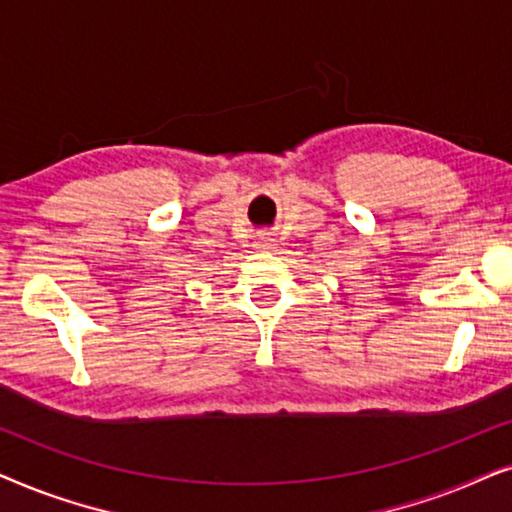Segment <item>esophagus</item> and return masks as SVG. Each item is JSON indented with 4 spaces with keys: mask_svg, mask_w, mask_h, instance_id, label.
Returning <instances> with one entry per match:
<instances>
[{
    "mask_svg": "<svg viewBox=\"0 0 512 512\" xmlns=\"http://www.w3.org/2000/svg\"><path fill=\"white\" fill-rule=\"evenodd\" d=\"M254 247H256L258 251H275V249H277L275 237H270V235H261V237H256Z\"/></svg>",
    "mask_w": 512,
    "mask_h": 512,
    "instance_id": "esophagus-1",
    "label": "esophagus"
}]
</instances>
